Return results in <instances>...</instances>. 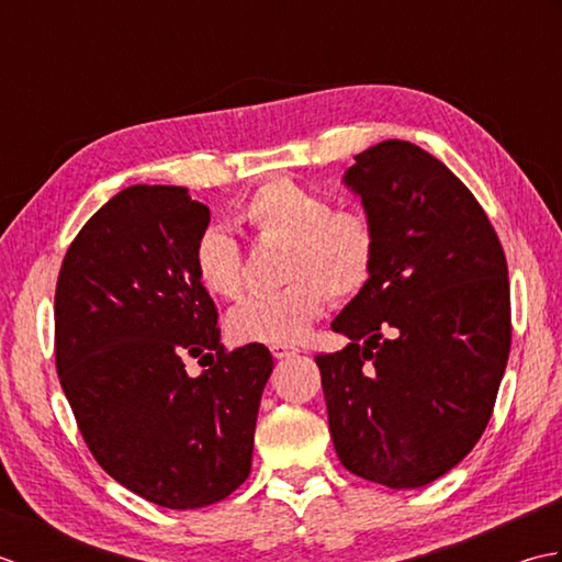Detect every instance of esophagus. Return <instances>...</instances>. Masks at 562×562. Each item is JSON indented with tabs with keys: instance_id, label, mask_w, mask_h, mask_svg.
I'll return each instance as SVG.
<instances>
[{
	"instance_id": "esophagus-1",
	"label": "esophagus",
	"mask_w": 562,
	"mask_h": 562,
	"mask_svg": "<svg viewBox=\"0 0 562 562\" xmlns=\"http://www.w3.org/2000/svg\"><path fill=\"white\" fill-rule=\"evenodd\" d=\"M270 352H272L274 360H284V357H292V355H296L300 350L290 348V345H272Z\"/></svg>"
}]
</instances>
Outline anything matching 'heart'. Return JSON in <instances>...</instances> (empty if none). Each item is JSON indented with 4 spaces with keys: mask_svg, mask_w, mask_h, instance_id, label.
Wrapping results in <instances>:
<instances>
[{
    "mask_svg": "<svg viewBox=\"0 0 562 562\" xmlns=\"http://www.w3.org/2000/svg\"><path fill=\"white\" fill-rule=\"evenodd\" d=\"M260 244H282L280 272L288 288L248 296L226 316L236 342L294 345L326 312L328 300H348L372 278L376 234L362 212L333 210L328 198L290 178L260 186L241 210ZM193 266L212 296L234 300L244 290V256L222 226L200 234Z\"/></svg>",
    "mask_w": 562,
    "mask_h": 562,
    "instance_id": "b5f03b06",
    "label": "heart"
}]
</instances>
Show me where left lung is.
I'll return each instance as SVG.
<instances>
[{
    "label": "left lung",
    "mask_w": 562,
    "mask_h": 562,
    "mask_svg": "<svg viewBox=\"0 0 562 562\" xmlns=\"http://www.w3.org/2000/svg\"><path fill=\"white\" fill-rule=\"evenodd\" d=\"M342 183L376 260L330 324L350 342L316 357L328 427L350 473L411 491L451 471L491 420L512 342L507 260L471 190L411 142L357 154Z\"/></svg>",
    "instance_id": "1"
}]
</instances>
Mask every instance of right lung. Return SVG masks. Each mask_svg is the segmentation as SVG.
<instances>
[{
  "instance_id": "right-lung-1",
  "label": "right lung",
  "mask_w": 562,
  "mask_h": 562,
  "mask_svg": "<svg viewBox=\"0 0 562 562\" xmlns=\"http://www.w3.org/2000/svg\"><path fill=\"white\" fill-rule=\"evenodd\" d=\"M207 224L188 188L130 186L81 226L55 290L57 374L83 441L111 479L169 509L214 505L248 479L272 372L266 345L220 342L193 266ZM188 356L209 369L190 378Z\"/></svg>"
}]
</instances>
